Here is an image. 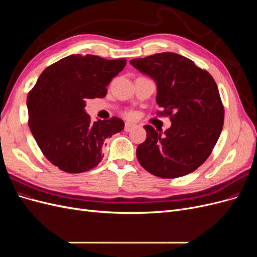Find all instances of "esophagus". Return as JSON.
Returning <instances> with one entry per match:
<instances>
[{"instance_id": "1", "label": "esophagus", "mask_w": 257, "mask_h": 257, "mask_svg": "<svg viewBox=\"0 0 257 257\" xmlns=\"http://www.w3.org/2000/svg\"><path fill=\"white\" fill-rule=\"evenodd\" d=\"M135 127H136L135 124H133V123H130V122H126V123H125V125H124V131H125V132H131L132 130L135 128Z\"/></svg>"}]
</instances>
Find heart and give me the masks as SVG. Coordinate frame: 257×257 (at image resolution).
<instances>
[{"label": "heart", "instance_id": "heart-1", "mask_svg": "<svg viewBox=\"0 0 257 257\" xmlns=\"http://www.w3.org/2000/svg\"><path fill=\"white\" fill-rule=\"evenodd\" d=\"M124 115H125L126 118H128V119H134L135 116H136L134 111H126L125 113H124Z\"/></svg>", "mask_w": 257, "mask_h": 257}]
</instances>
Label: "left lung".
Listing matches in <instances>:
<instances>
[{
	"mask_svg": "<svg viewBox=\"0 0 257 257\" xmlns=\"http://www.w3.org/2000/svg\"><path fill=\"white\" fill-rule=\"evenodd\" d=\"M131 64L157 82V103L163 109L158 114L172 122L163 134L144 126L147 138L137 147L138 162L166 179L194 172L211 154L223 128L224 106L212 76L174 52L133 59Z\"/></svg>",
	"mask_w": 257,
	"mask_h": 257,
	"instance_id": "8db88e82",
	"label": "left lung"
}]
</instances>
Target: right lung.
I'll return each mask as SVG.
<instances>
[{"label": "right lung", "mask_w": 257, "mask_h": 257, "mask_svg": "<svg viewBox=\"0 0 257 257\" xmlns=\"http://www.w3.org/2000/svg\"><path fill=\"white\" fill-rule=\"evenodd\" d=\"M126 64L93 54H72L51 64L29 92V127L45 158L69 174L94 168L104 158L108 138L124 128L112 116L92 122L84 111L90 98H102L107 85Z\"/></svg>", "instance_id": "1"}]
</instances>
